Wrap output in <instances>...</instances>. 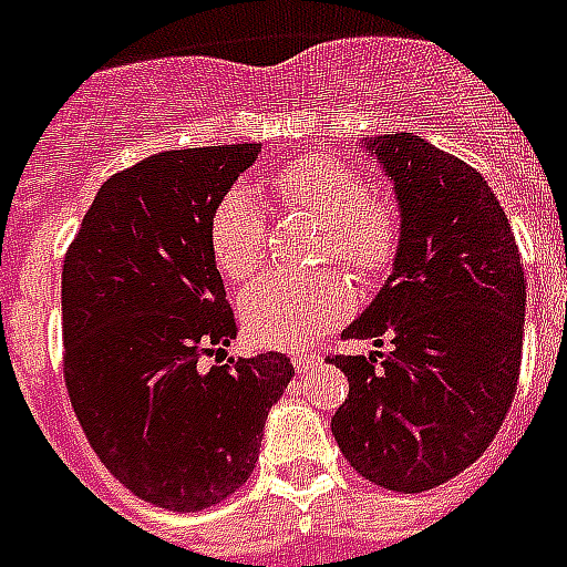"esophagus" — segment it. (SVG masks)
I'll list each match as a JSON object with an SVG mask.
<instances>
[{"mask_svg":"<svg viewBox=\"0 0 567 567\" xmlns=\"http://www.w3.org/2000/svg\"><path fill=\"white\" fill-rule=\"evenodd\" d=\"M291 362H293V371H297V373H309V371H315V368H318L320 359H318V355H311V353H293Z\"/></svg>","mask_w":567,"mask_h":567,"instance_id":"1","label":"esophagus"}]
</instances>
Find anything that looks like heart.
Returning <instances> with one entry per match:
<instances>
[{
    "mask_svg": "<svg viewBox=\"0 0 567 567\" xmlns=\"http://www.w3.org/2000/svg\"><path fill=\"white\" fill-rule=\"evenodd\" d=\"M274 194L327 226L323 261H341L359 282H377L391 270L400 249V214L385 196L368 190L362 173L336 158L309 155L276 176ZM208 244L226 279L240 282L256 270L265 252V220L247 188L229 190L217 203ZM350 306V282L338 270H323L315 276H258L240 293L238 311L256 344L293 350L338 323Z\"/></svg>",
    "mask_w": 567,
    "mask_h": 567,
    "instance_id": "b5f03b06",
    "label": "heart"
}]
</instances>
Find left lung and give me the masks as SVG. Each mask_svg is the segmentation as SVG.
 I'll return each instance as SVG.
<instances>
[{
    "mask_svg": "<svg viewBox=\"0 0 567 567\" xmlns=\"http://www.w3.org/2000/svg\"><path fill=\"white\" fill-rule=\"evenodd\" d=\"M394 182L400 249L344 338L391 353L332 355L350 382L332 435L355 474L417 494L474 465L518 388L527 279L488 182L412 132L364 137Z\"/></svg>",
    "mask_w": 567,
    "mask_h": 567,
    "instance_id": "1",
    "label": "left lung"
}]
</instances>
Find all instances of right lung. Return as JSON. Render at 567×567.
<instances>
[{
    "instance_id": "right-lung-1",
    "label": "right lung",
    "mask_w": 567,
    "mask_h": 567,
    "mask_svg": "<svg viewBox=\"0 0 567 567\" xmlns=\"http://www.w3.org/2000/svg\"><path fill=\"white\" fill-rule=\"evenodd\" d=\"M261 144L150 155L100 188L61 274L64 379L100 462L141 501L196 512L258 462L282 353L203 368L238 336L208 226Z\"/></svg>"
}]
</instances>
